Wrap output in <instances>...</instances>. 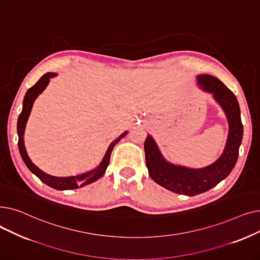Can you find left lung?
I'll return each instance as SVG.
<instances>
[{"mask_svg":"<svg viewBox=\"0 0 260 260\" xmlns=\"http://www.w3.org/2000/svg\"><path fill=\"white\" fill-rule=\"evenodd\" d=\"M196 81L200 89L212 93L229 123L228 138L220 157L208 167L190 169L169 162L151 135L144 142L145 162L151 178L165 188L186 196L207 192L226 178L237 162L243 135L240 108L235 94L220 80L211 75H198Z\"/></svg>","mask_w":260,"mask_h":260,"instance_id":"left-lung-1","label":"left lung"}]
</instances>
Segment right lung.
Segmentation results:
<instances>
[{
	"label": "right lung",
	"mask_w": 260,
	"mask_h": 260,
	"mask_svg": "<svg viewBox=\"0 0 260 260\" xmlns=\"http://www.w3.org/2000/svg\"><path fill=\"white\" fill-rule=\"evenodd\" d=\"M56 76H58V74H56V73L45 74L43 77H41V79L32 87H30L28 90H27L25 97H24V100H23L22 112L18 119V126H17L18 136H19L18 145H19V151H20L21 157L26 165V167L28 168L29 171L32 174H35L41 181L44 182L46 185H48L52 188L59 189V190L75 189V188H78L79 186L82 187V186L87 185L91 182H94L95 180H98L99 178H101L109 165V160H111V155H112V151H113L114 146L123 137H125L128 132L126 131L123 134H121L116 140H114L111 144H109L102 161L100 162V165L97 168H94L93 170H90L86 173H82V174H79L76 176H68V177H56V176L46 174L42 170H40L36 165H34L28 154H27L25 143H24V134H25L27 121H28L29 115L31 113V108H32V105H34L36 99L38 98V95L40 93H42L43 90L47 87L49 81H50V78H53Z\"/></svg>",
	"instance_id": "right-lung-1"
}]
</instances>
